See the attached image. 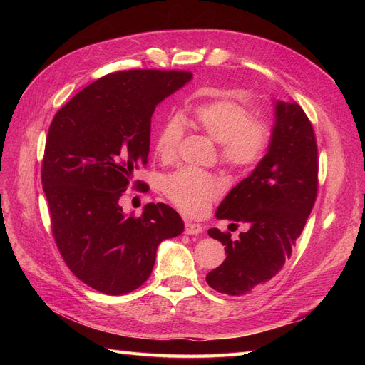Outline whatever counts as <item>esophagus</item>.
Wrapping results in <instances>:
<instances>
[{
  "label": "esophagus",
  "instance_id": "obj_1",
  "mask_svg": "<svg viewBox=\"0 0 365 365\" xmlns=\"http://www.w3.org/2000/svg\"><path fill=\"white\" fill-rule=\"evenodd\" d=\"M184 233L185 235H200V233H202V225L192 222V220H185Z\"/></svg>",
  "mask_w": 365,
  "mask_h": 365
}]
</instances>
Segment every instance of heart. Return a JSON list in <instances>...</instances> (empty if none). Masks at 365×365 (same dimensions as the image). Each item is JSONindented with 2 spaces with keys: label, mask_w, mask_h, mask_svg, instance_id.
<instances>
[{
  "label": "heart",
  "mask_w": 365,
  "mask_h": 365,
  "mask_svg": "<svg viewBox=\"0 0 365 365\" xmlns=\"http://www.w3.org/2000/svg\"><path fill=\"white\" fill-rule=\"evenodd\" d=\"M197 130L219 143V158L228 168L247 172L263 160L271 141V129L263 120L251 118L248 108L231 98H216L193 105L182 115ZM182 137L180 118L172 117L160 128L155 152L161 161L176 157ZM225 181L217 175L180 169L163 180V192L182 213L197 216L224 193Z\"/></svg>",
  "instance_id": "heart-1"
}]
</instances>
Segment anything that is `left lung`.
<instances>
[{
    "mask_svg": "<svg viewBox=\"0 0 365 365\" xmlns=\"http://www.w3.org/2000/svg\"><path fill=\"white\" fill-rule=\"evenodd\" d=\"M318 192L317 138L307 115L295 102L275 103V125L268 153L250 176L220 202L216 217L247 224L235 240L210 228L225 245L227 257L207 274L210 288L245 295L267 284L283 268L312 212Z\"/></svg>",
    "mask_w": 365,
    "mask_h": 365,
    "instance_id": "8db88e82",
    "label": "left lung"
}]
</instances>
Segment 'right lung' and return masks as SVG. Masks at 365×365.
Segmentation results:
<instances>
[{"instance_id":"1","label":"right lung","mask_w":365,"mask_h":365,"mask_svg":"<svg viewBox=\"0 0 365 365\" xmlns=\"http://www.w3.org/2000/svg\"><path fill=\"white\" fill-rule=\"evenodd\" d=\"M192 79L190 71L126 70L106 74L77 93L54 115L42 160V187L51 231L77 279L108 295L132 292L152 272L164 239L184 222L163 202L141 216L118 200L148 164L150 118L160 102Z\"/></svg>"}]
</instances>
